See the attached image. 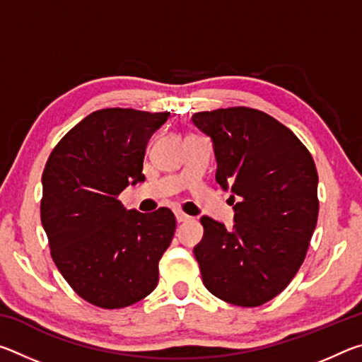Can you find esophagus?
I'll return each instance as SVG.
<instances>
[{"label":"esophagus","instance_id":"34e87169","mask_svg":"<svg viewBox=\"0 0 362 362\" xmlns=\"http://www.w3.org/2000/svg\"><path fill=\"white\" fill-rule=\"evenodd\" d=\"M175 218H177V222L182 223V222H187V220H189V216L179 211V212H175Z\"/></svg>","mask_w":362,"mask_h":362}]
</instances>
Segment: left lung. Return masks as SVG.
Masks as SVG:
<instances>
[{
  "label": "left lung",
  "instance_id": "8db88e82",
  "mask_svg": "<svg viewBox=\"0 0 362 362\" xmlns=\"http://www.w3.org/2000/svg\"><path fill=\"white\" fill-rule=\"evenodd\" d=\"M212 139L216 180L231 188L235 225L201 218L193 249L206 289L236 306H260L302 265L320 212L317 173L306 146L273 116L247 107L192 116Z\"/></svg>",
  "mask_w": 362,
  "mask_h": 362
}]
</instances>
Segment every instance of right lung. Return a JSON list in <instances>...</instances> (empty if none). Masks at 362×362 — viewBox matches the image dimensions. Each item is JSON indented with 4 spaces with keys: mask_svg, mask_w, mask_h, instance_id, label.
Instances as JSON below:
<instances>
[{
    "mask_svg": "<svg viewBox=\"0 0 362 362\" xmlns=\"http://www.w3.org/2000/svg\"><path fill=\"white\" fill-rule=\"evenodd\" d=\"M168 116L97 110L65 134L42 170L41 223L52 260L71 289L100 308H124L158 284L174 214L127 211L118 196L145 180L146 144Z\"/></svg>",
    "mask_w": 362,
    "mask_h": 362,
    "instance_id": "right-lung-1",
    "label": "right lung"
}]
</instances>
